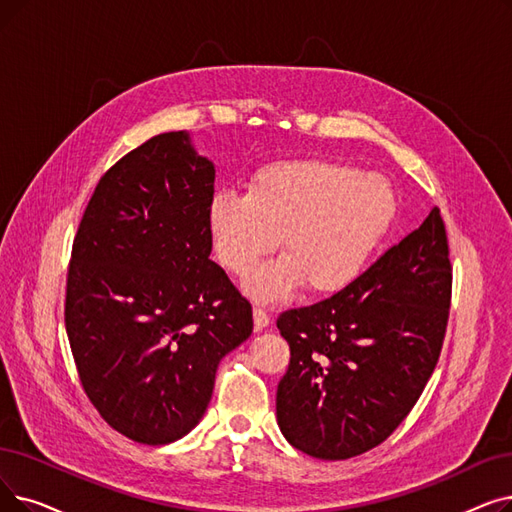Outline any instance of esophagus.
Instances as JSON below:
<instances>
[{
    "label": "esophagus",
    "mask_w": 512,
    "mask_h": 512,
    "mask_svg": "<svg viewBox=\"0 0 512 512\" xmlns=\"http://www.w3.org/2000/svg\"><path fill=\"white\" fill-rule=\"evenodd\" d=\"M253 322H255V330L259 332V330L270 326L272 318H270V314H268V311H265L263 307H255V309H253Z\"/></svg>",
    "instance_id": "obj_1"
}]
</instances>
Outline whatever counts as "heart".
<instances>
[{
    "instance_id": "obj_1",
    "label": "heart",
    "mask_w": 512,
    "mask_h": 512,
    "mask_svg": "<svg viewBox=\"0 0 512 512\" xmlns=\"http://www.w3.org/2000/svg\"><path fill=\"white\" fill-rule=\"evenodd\" d=\"M397 196L381 173L326 159L261 167L247 194L217 192L207 209L213 251L224 268L247 276L280 247L284 255L244 282L257 301H278L305 284L335 295L358 278L389 232Z\"/></svg>"
}]
</instances>
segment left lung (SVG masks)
I'll return each mask as SVG.
<instances>
[{"label":"left lung","instance_id":"obj_1","mask_svg":"<svg viewBox=\"0 0 512 512\" xmlns=\"http://www.w3.org/2000/svg\"><path fill=\"white\" fill-rule=\"evenodd\" d=\"M448 255L433 207L343 291L280 314L291 364L278 383L276 416L291 446L347 460L379 446L410 414L446 337Z\"/></svg>","mask_w":512,"mask_h":512}]
</instances>
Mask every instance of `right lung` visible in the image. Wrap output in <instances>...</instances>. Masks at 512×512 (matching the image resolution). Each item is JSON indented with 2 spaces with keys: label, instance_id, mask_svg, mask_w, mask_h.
<instances>
[{
  "label": "right lung",
  "instance_id": "obj_1",
  "mask_svg": "<svg viewBox=\"0 0 512 512\" xmlns=\"http://www.w3.org/2000/svg\"><path fill=\"white\" fill-rule=\"evenodd\" d=\"M213 182L188 131L159 133L100 177L73 242L64 324L81 385L148 446L201 422L221 358L253 332L251 303L209 259Z\"/></svg>",
  "mask_w": 512,
  "mask_h": 512
}]
</instances>
